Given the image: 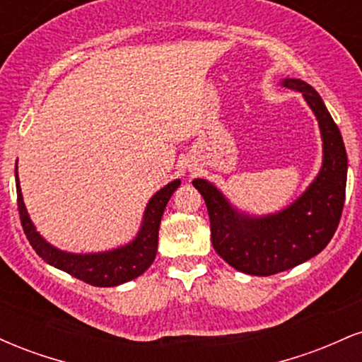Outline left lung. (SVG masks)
<instances>
[{"mask_svg": "<svg viewBox=\"0 0 362 362\" xmlns=\"http://www.w3.org/2000/svg\"><path fill=\"white\" fill-rule=\"evenodd\" d=\"M282 86L303 93L323 139V165L301 197L279 213L257 218L236 211L207 180L192 182L207 206L214 250L250 276L288 271L322 252L337 230L346 201L347 153L337 124L308 83L286 78Z\"/></svg>", "mask_w": 362, "mask_h": 362, "instance_id": "8db88e82", "label": "left lung"}]
</instances>
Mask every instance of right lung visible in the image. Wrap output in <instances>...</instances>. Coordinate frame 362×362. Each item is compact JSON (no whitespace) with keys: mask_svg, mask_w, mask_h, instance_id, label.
Instances as JSON below:
<instances>
[{"mask_svg":"<svg viewBox=\"0 0 362 362\" xmlns=\"http://www.w3.org/2000/svg\"><path fill=\"white\" fill-rule=\"evenodd\" d=\"M15 180L20 221H22L25 235H27L28 242L37 252V255L47 264L54 265V267L71 274L76 279L86 282V284L98 286V288H110V286H119L131 279H136L153 264L158 250V230H160L161 216H163V211L172 194L180 185V180L170 182L168 185L158 190L149 199L139 233L131 243L110 252L85 253V255L80 253L78 255V253L57 250L56 247L49 245L42 236L37 233L34 223L30 221L27 209H25L16 172Z\"/></svg>","mask_w":362,"mask_h":362,"instance_id":"add662e5","label":"right lung"}]
</instances>
